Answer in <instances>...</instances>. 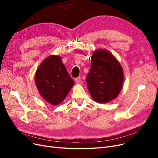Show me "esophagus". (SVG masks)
Returning <instances> with one entry per match:
<instances>
[{"mask_svg":"<svg viewBox=\"0 0 158 158\" xmlns=\"http://www.w3.org/2000/svg\"><path fill=\"white\" fill-rule=\"evenodd\" d=\"M80 80H81L80 77H78V78H76L75 79V82H76V84H78V83H80Z\"/></svg>","mask_w":158,"mask_h":158,"instance_id":"esophagus-1","label":"esophagus"}]
</instances>
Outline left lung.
<instances>
[{"instance_id": "left-lung-1", "label": "left lung", "mask_w": 158, "mask_h": 158, "mask_svg": "<svg viewBox=\"0 0 158 158\" xmlns=\"http://www.w3.org/2000/svg\"><path fill=\"white\" fill-rule=\"evenodd\" d=\"M86 78L88 89L95 102L107 103L115 99L122 89L124 73L120 63L106 49L94 51Z\"/></svg>"}]
</instances>
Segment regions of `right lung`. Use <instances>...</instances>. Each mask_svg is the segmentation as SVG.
Masks as SVG:
<instances>
[{
	"instance_id": "obj_1",
	"label": "right lung",
	"mask_w": 158,
	"mask_h": 158,
	"mask_svg": "<svg viewBox=\"0 0 158 158\" xmlns=\"http://www.w3.org/2000/svg\"><path fill=\"white\" fill-rule=\"evenodd\" d=\"M35 83L39 93L52 106L59 105L66 98L74 85L61 57L51 55L39 66L35 74Z\"/></svg>"
}]
</instances>
